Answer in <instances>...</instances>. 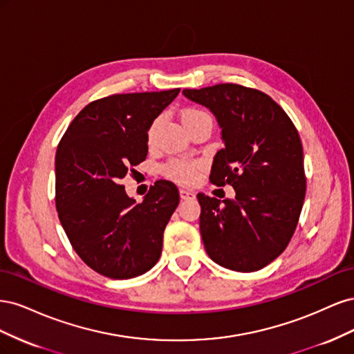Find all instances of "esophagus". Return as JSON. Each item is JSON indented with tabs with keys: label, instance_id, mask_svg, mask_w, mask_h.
Instances as JSON below:
<instances>
[{
	"label": "esophagus",
	"instance_id": "esophagus-1",
	"mask_svg": "<svg viewBox=\"0 0 354 354\" xmlns=\"http://www.w3.org/2000/svg\"><path fill=\"white\" fill-rule=\"evenodd\" d=\"M180 196H181V199H185V201H187V199H194V198H195V192H194V190H190V189L181 187V189H180Z\"/></svg>",
	"mask_w": 354,
	"mask_h": 354
}]
</instances>
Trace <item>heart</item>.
<instances>
[{
	"label": "heart",
	"mask_w": 354,
	"mask_h": 354,
	"mask_svg": "<svg viewBox=\"0 0 354 354\" xmlns=\"http://www.w3.org/2000/svg\"><path fill=\"white\" fill-rule=\"evenodd\" d=\"M202 120H211V116L208 112L202 111L199 108H187L181 113V121L187 127L190 124H195L198 121ZM160 122V118H156V120L152 122V125L149 127L147 130V140L152 142L156 128ZM202 169V164L199 160H194V159H185V158H174L168 160V162L162 167V173L164 176H167L168 178L178 181V183H194V181L198 178L199 171Z\"/></svg>",
	"instance_id": "b5f03b06"
}]
</instances>
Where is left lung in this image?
<instances>
[{
    "label": "left lung",
    "instance_id": "obj_1",
    "mask_svg": "<svg viewBox=\"0 0 354 354\" xmlns=\"http://www.w3.org/2000/svg\"><path fill=\"white\" fill-rule=\"evenodd\" d=\"M216 115L224 147L209 181L234 199L198 194L199 229L212 261L255 272L279 257L297 229L306 196L303 145L291 118L266 93L239 84L183 90Z\"/></svg>",
    "mask_w": 354,
    "mask_h": 354
}]
</instances>
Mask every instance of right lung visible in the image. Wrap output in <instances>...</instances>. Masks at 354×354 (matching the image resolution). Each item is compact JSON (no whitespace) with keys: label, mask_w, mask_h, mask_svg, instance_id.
Wrapping results in <instances>:
<instances>
[{"label":"right lung","mask_w":354,"mask_h":354,"mask_svg":"<svg viewBox=\"0 0 354 354\" xmlns=\"http://www.w3.org/2000/svg\"><path fill=\"white\" fill-rule=\"evenodd\" d=\"M180 88L112 94L73 118L56 152V208L72 248L111 279L151 270L162 251L167 223L180 195L158 180L143 202L128 198L121 180L147 155V130Z\"/></svg>","instance_id":"add662e5"}]
</instances>
